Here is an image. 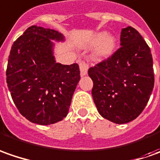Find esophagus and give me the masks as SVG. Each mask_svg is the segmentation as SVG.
<instances>
[{
	"instance_id": "34e87169",
	"label": "esophagus",
	"mask_w": 160,
	"mask_h": 160,
	"mask_svg": "<svg viewBox=\"0 0 160 160\" xmlns=\"http://www.w3.org/2000/svg\"><path fill=\"white\" fill-rule=\"evenodd\" d=\"M79 65H80V75L81 76H86L88 74V60L80 61Z\"/></svg>"
}]
</instances>
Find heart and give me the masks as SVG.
Segmentation results:
<instances>
[{
    "label": "heart",
    "mask_w": 160,
    "mask_h": 160,
    "mask_svg": "<svg viewBox=\"0 0 160 160\" xmlns=\"http://www.w3.org/2000/svg\"><path fill=\"white\" fill-rule=\"evenodd\" d=\"M118 41L112 34H108L106 32H99L92 36L90 40L83 46L86 48H96L93 58L97 61H102L111 58L115 52Z\"/></svg>",
    "instance_id": "heart-1"
}]
</instances>
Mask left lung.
Wrapping results in <instances>:
<instances>
[{
    "mask_svg": "<svg viewBox=\"0 0 160 160\" xmlns=\"http://www.w3.org/2000/svg\"><path fill=\"white\" fill-rule=\"evenodd\" d=\"M120 46L111 58L88 70L98 112L116 124L137 118L154 87L152 52L142 35L131 26L123 28Z\"/></svg>",
    "mask_w": 160,
    "mask_h": 160,
    "instance_id": "left-lung-1",
    "label": "left lung"
}]
</instances>
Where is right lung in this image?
Segmentation results:
<instances>
[{"instance_id":"1","label":"right lung","mask_w":160,"mask_h":160,"mask_svg":"<svg viewBox=\"0 0 160 160\" xmlns=\"http://www.w3.org/2000/svg\"><path fill=\"white\" fill-rule=\"evenodd\" d=\"M65 41L58 31L32 25L13 43L7 66V84L20 113L38 125L61 121L69 112L80 81L78 63L56 62L55 43Z\"/></svg>"}]
</instances>
